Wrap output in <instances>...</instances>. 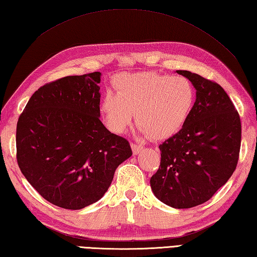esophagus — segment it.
Here are the masks:
<instances>
[{
	"label": "esophagus",
	"mask_w": 257,
	"mask_h": 257,
	"mask_svg": "<svg viewBox=\"0 0 257 257\" xmlns=\"http://www.w3.org/2000/svg\"><path fill=\"white\" fill-rule=\"evenodd\" d=\"M132 150L134 155H139L143 150V147L141 145H138V143H132Z\"/></svg>",
	"instance_id": "34e87169"
}]
</instances>
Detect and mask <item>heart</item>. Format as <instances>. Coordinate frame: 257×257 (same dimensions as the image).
<instances>
[{"instance_id":"b5f03b06","label":"heart","mask_w":257,"mask_h":257,"mask_svg":"<svg viewBox=\"0 0 257 257\" xmlns=\"http://www.w3.org/2000/svg\"><path fill=\"white\" fill-rule=\"evenodd\" d=\"M117 93L107 91L102 112L110 131L121 133L137 124L152 140H164L176 134L190 117L196 92L185 76L156 72L121 74L115 80Z\"/></svg>"}]
</instances>
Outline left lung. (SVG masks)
I'll list each match as a JSON object with an SVG mask.
<instances>
[{"label": "left lung", "instance_id": "8db88e82", "mask_svg": "<svg viewBox=\"0 0 257 257\" xmlns=\"http://www.w3.org/2000/svg\"><path fill=\"white\" fill-rule=\"evenodd\" d=\"M196 89L181 131L159 146L160 166L150 178L165 204L188 209L209 201L231 177L239 159L241 123L222 87L190 71H177Z\"/></svg>", "mask_w": 257, "mask_h": 257}]
</instances>
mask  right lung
Wrapping results in <instances>:
<instances>
[{"instance_id":"right-lung-1","label":"right lung","mask_w":257,"mask_h":257,"mask_svg":"<svg viewBox=\"0 0 257 257\" xmlns=\"http://www.w3.org/2000/svg\"><path fill=\"white\" fill-rule=\"evenodd\" d=\"M100 72L40 87L17 124V161L31 186L52 204L80 210L100 200L115 170L132 156L126 139L100 116Z\"/></svg>"}]
</instances>
